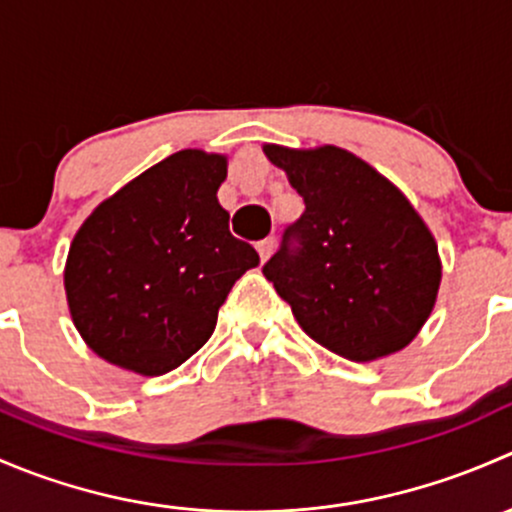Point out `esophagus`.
<instances>
[{"mask_svg": "<svg viewBox=\"0 0 512 512\" xmlns=\"http://www.w3.org/2000/svg\"><path fill=\"white\" fill-rule=\"evenodd\" d=\"M275 250V237H265V240L257 242V252H260V260L267 262V257Z\"/></svg>", "mask_w": 512, "mask_h": 512, "instance_id": "esophagus-1", "label": "esophagus"}]
</instances>
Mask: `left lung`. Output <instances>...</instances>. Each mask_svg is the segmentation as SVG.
I'll use <instances>...</instances> for the list:
<instances>
[{"label": "left lung", "instance_id": "obj_1", "mask_svg": "<svg viewBox=\"0 0 512 512\" xmlns=\"http://www.w3.org/2000/svg\"><path fill=\"white\" fill-rule=\"evenodd\" d=\"M262 151L304 200L262 267L299 327L359 364L409 347L441 287L438 245L409 198L344 148L265 143Z\"/></svg>", "mask_w": 512, "mask_h": 512}]
</instances>
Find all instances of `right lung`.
<instances>
[{
	"mask_svg": "<svg viewBox=\"0 0 512 512\" xmlns=\"http://www.w3.org/2000/svg\"><path fill=\"white\" fill-rule=\"evenodd\" d=\"M227 156L185 148L103 200L69 247L64 289L81 339L141 376L178 369L213 334L232 285L260 265L227 230Z\"/></svg>",
	"mask_w": 512,
	"mask_h": 512,
	"instance_id": "1",
	"label": "right lung"
}]
</instances>
